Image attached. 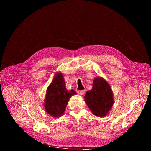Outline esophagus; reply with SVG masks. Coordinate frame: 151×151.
Returning <instances> with one entry per match:
<instances>
[{"label": "esophagus", "mask_w": 151, "mask_h": 151, "mask_svg": "<svg viewBox=\"0 0 151 151\" xmlns=\"http://www.w3.org/2000/svg\"><path fill=\"white\" fill-rule=\"evenodd\" d=\"M84 92H85V91H78V94L80 95V96H83V95L84 93Z\"/></svg>", "instance_id": "obj_1"}]
</instances>
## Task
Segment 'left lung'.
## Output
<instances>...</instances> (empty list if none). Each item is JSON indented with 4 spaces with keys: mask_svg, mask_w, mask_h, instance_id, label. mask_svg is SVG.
Listing matches in <instances>:
<instances>
[{
    "mask_svg": "<svg viewBox=\"0 0 151 151\" xmlns=\"http://www.w3.org/2000/svg\"><path fill=\"white\" fill-rule=\"evenodd\" d=\"M84 99L92 113L99 117L106 116L114 104L111 88L104 78L99 76L95 78L92 89L86 92Z\"/></svg>",
    "mask_w": 151,
    "mask_h": 151,
    "instance_id": "obj_1",
    "label": "left lung"
}]
</instances>
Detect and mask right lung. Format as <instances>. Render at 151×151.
<instances>
[{
	"instance_id": "1",
	"label": "right lung",
	"mask_w": 151,
	"mask_h": 151,
	"mask_svg": "<svg viewBox=\"0 0 151 151\" xmlns=\"http://www.w3.org/2000/svg\"><path fill=\"white\" fill-rule=\"evenodd\" d=\"M76 94L74 90L68 91L66 89L63 74L60 71L56 72L46 89L44 103L46 111L52 117L62 116L65 112L69 99Z\"/></svg>"
}]
</instances>
